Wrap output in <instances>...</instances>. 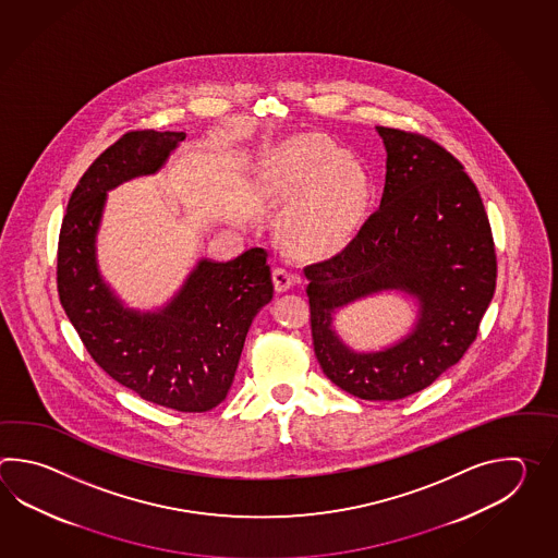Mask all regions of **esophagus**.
Returning a JSON list of instances; mask_svg holds the SVG:
<instances>
[{"instance_id": "34e87169", "label": "esophagus", "mask_w": 558, "mask_h": 558, "mask_svg": "<svg viewBox=\"0 0 558 558\" xmlns=\"http://www.w3.org/2000/svg\"><path fill=\"white\" fill-rule=\"evenodd\" d=\"M295 275L291 274V271H287L284 267H277L274 271V283L277 293L289 291V289L293 287V283H295Z\"/></svg>"}]
</instances>
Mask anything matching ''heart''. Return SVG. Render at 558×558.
<instances>
[{"label": "heart", "instance_id": "heart-1", "mask_svg": "<svg viewBox=\"0 0 558 558\" xmlns=\"http://www.w3.org/2000/svg\"><path fill=\"white\" fill-rule=\"evenodd\" d=\"M347 166L343 151L331 143L305 140L291 159L287 185L295 193H310L296 203L289 229L308 245L332 243L341 238L361 211L367 197V181Z\"/></svg>", "mask_w": 558, "mask_h": 558}]
</instances>
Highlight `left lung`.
<instances>
[{"instance_id":"8db88e82","label":"left lung","mask_w":558,"mask_h":558,"mask_svg":"<svg viewBox=\"0 0 558 558\" xmlns=\"http://www.w3.org/2000/svg\"><path fill=\"white\" fill-rule=\"evenodd\" d=\"M377 133L387 151L379 209L341 253L307 265L305 277L323 373L359 399L397 401L439 379L476 339L495 295L497 255L464 167L425 135ZM385 290L416 299V325L380 352H355L333 331V315Z\"/></svg>"}]
</instances>
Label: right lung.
Masks as SVG:
<instances>
[{
  "instance_id": "obj_1",
  "label": "right lung",
  "mask_w": 558,
  "mask_h": 558,
  "mask_svg": "<svg viewBox=\"0 0 558 558\" xmlns=\"http://www.w3.org/2000/svg\"><path fill=\"white\" fill-rule=\"evenodd\" d=\"M183 140V131H130L89 166L61 223L58 291L87 353L111 379L149 403L205 413L226 399L251 323L274 299L267 251L199 259L163 307L137 311L104 281L95 245L107 191L157 173Z\"/></svg>"
}]
</instances>
